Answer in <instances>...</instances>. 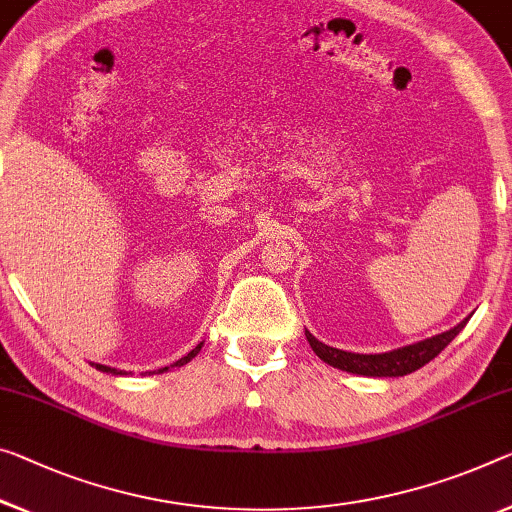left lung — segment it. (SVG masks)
Masks as SVG:
<instances>
[{"label":"left lung","mask_w":512,"mask_h":512,"mask_svg":"<svg viewBox=\"0 0 512 512\" xmlns=\"http://www.w3.org/2000/svg\"><path fill=\"white\" fill-rule=\"evenodd\" d=\"M467 320H462L458 327L448 329L444 334H437L426 341L405 345V348L384 352V355H359V352H345L338 348H329V345L320 343L316 336L306 332V341L313 348V352L325 361V364L341 368V371L355 373V375H368V377H400L407 373L419 371L428 361L435 359L455 336L462 332Z\"/></svg>","instance_id":"left-lung-1"}]
</instances>
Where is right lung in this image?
<instances>
[{
    "label": "right lung",
    "mask_w": 512,
    "mask_h": 512,
    "mask_svg": "<svg viewBox=\"0 0 512 512\" xmlns=\"http://www.w3.org/2000/svg\"><path fill=\"white\" fill-rule=\"evenodd\" d=\"M201 345H203V343L196 345V348L190 352V355H185L183 359H178L174 366H183V364H187V361H190L192 357H196V352L201 350ZM96 368H98V371H102V373H112V375H125V371H116V368H109V366H102V364H96ZM164 371H169V366L160 368V371H151V375H153V373H164Z\"/></svg>",
    "instance_id": "obj_1"
}]
</instances>
